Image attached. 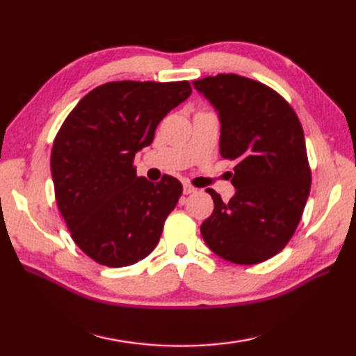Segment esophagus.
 Returning <instances> with one entry per match:
<instances>
[{
    "label": "esophagus",
    "instance_id": "34e87169",
    "mask_svg": "<svg viewBox=\"0 0 356 356\" xmlns=\"http://www.w3.org/2000/svg\"><path fill=\"white\" fill-rule=\"evenodd\" d=\"M194 193H197V188H194L188 184L184 185V194H194Z\"/></svg>",
    "mask_w": 356,
    "mask_h": 356
}]
</instances>
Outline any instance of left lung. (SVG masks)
Returning a JSON list of instances; mask_svg holds the SVG:
<instances>
[{
    "instance_id": "1",
    "label": "left lung",
    "mask_w": 356,
    "mask_h": 356,
    "mask_svg": "<svg viewBox=\"0 0 356 356\" xmlns=\"http://www.w3.org/2000/svg\"><path fill=\"white\" fill-rule=\"evenodd\" d=\"M193 86L217 111L222 157L237 162L229 202L207 190L214 211L202 237L231 263H261L291 240L311 191L303 128L291 105L261 82L222 73Z\"/></svg>"
}]
</instances>
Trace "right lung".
I'll list each match as a JSON object with an SVG mask.
<instances>
[{
    "label": "right lung",
    "instance_id": "add662e5",
    "mask_svg": "<svg viewBox=\"0 0 356 356\" xmlns=\"http://www.w3.org/2000/svg\"><path fill=\"white\" fill-rule=\"evenodd\" d=\"M191 95L190 82L118 81L93 88L58 131L50 170L58 208L90 259L122 268L145 259L176 208L182 184L138 177L134 156Z\"/></svg>",
    "mask_w": 356,
    "mask_h": 356
}]
</instances>
